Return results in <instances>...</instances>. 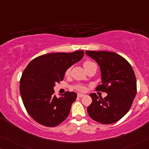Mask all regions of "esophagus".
Returning a JSON list of instances; mask_svg holds the SVG:
<instances>
[{
    "label": "esophagus",
    "instance_id": "esophagus-1",
    "mask_svg": "<svg viewBox=\"0 0 149 149\" xmlns=\"http://www.w3.org/2000/svg\"><path fill=\"white\" fill-rule=\"evenodd\" d=\"M85 94H83V93H79L78 94H77V96H78L79 97H82L83 96H85Z\"/></svg>",
    "mask_w": 149,
    "mask_h": 149
}]
</instances>
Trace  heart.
Returning <instances> with one entry per match:
<instances>
[{"label": "heart", "instance_id": "obj_1", "mask_svg": "<svg viewBox=\"0 0 149 149\" xmlns=\"http://www.w3.org/2000/svg\"><path fill=\"white\" fill-rule=\"evenodd\" d=\"M93 64H95L94 63L91 62V61H86V62H85L84 64H83V66H84L85 68H87V67L90 66H91V65H93ZM70 69L68 68V70L66 71V74L68 75L69 73H70ZM76 88L77 89H79V90H81V91H83V90H84V89H85V87H83V86H81V85H77V86L76 87Z\"/></svg>", "mask_w": 149, "mask_h": 149}]
</instances>
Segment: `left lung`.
Instances as JSON below:
<instances>
[{
    "label": "left lung",
    "instance_id": "8db88e82",
    "mask_svg": "<svg viewBox=\"0 0 149 149\" xmlns=\"http://www.w3.org/2000/svg\"><path fill=\"white\" fill-rule=\"evenodd\" d=\"M99 65L101 84L96 90L104 91V98L95 93L89 95L92 102L87 107L91 119L102 124L115 123L129 111L136 94V79L130 63L114 52L86 51Z\"/></svg>",
    "mask_w": 149,
    "mask_h": 149
}]
</instances>
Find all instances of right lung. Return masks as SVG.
Returning a JSON list of instances; mask_svg holds the SVG:
<instances>
[{"instance_id":"add662e5","label":"right lung","mask_w":149,"mask_h":149,"mask_svg":"<svg viewBox=\"0 0 149 149\" xmlns=\"http://www.w3.org/2000/svg\"><path fill=\"white\" fill-rule=\"evenodd\" d=\"M83 56V51L45 54L32 60L24 70L19 83L22 99L28 114L38 123L55 127L68 116L77 94L66 91L57 97L54 87Z\"/></svg>"}]
</instances>
